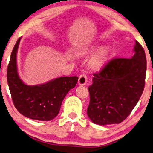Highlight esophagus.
<instances>
[{
	"label": "esophagus",
	"mask_w": 153,
	"mask_h": 153,
	"mask_svg": "<svg viewBox=\"0 0 153 153\" xmlns=\"http://www.w3.org/2000/svg\"><path fill=\"white\" fill-rule=\"evenodd\" d=\"M87 82V76L85 74H82L79 76L78 84L80 85H86Z\"/></svg>",
	"instance_id": "esophagus-1"
}]
</instances>
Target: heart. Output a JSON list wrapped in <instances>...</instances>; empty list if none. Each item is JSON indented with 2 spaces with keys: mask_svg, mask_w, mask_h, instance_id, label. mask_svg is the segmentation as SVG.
I'll list each match as a JSON object with an SVG mask.
<instances>
[{
  "mask_svg": "<svg viewBox=\"0 0 153 153\" xmlns=\"http://www.w3.org/2000/svg\"><path fill=\"white\" fill-rule=\"evenodd\" d=\"M109 55V51L107 48H103L96 53L90 61V66L94 69H99L102 67L106 62Z\"/></svg>",
  "mask_w": 153,
  "mask_h": 153,
  "instance_id": "b5f03b06",
  "label": "heart"
}]
</instances>
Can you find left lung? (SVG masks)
Returning a JSON list of instances; mask_svg holds the SVG:
<instances>
[{
    "instance_id": "8db88e82",
    "label": "left lung",
    "mask_w": 153,
    "mask_h": 153,
    "mask_svg": "<svg viewBox=\"0 0 153 153\" xmlns=\"http://www.w3.org/2000/svg\"><path fill=\"white\" fill-rule=\"evenodd\" d=\"M131 58H115L94 73L87 115L99 125L119 124L136 106L145 86L147 63L143 47L135 42Z\"/></svg>"
}]
</instances>
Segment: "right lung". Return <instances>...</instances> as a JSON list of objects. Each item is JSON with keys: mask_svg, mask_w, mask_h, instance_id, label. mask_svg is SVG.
Listing matches in <instances>:
<instances>
[{"mask_svg": "<svg viewBox=\"0 0 153 153\" xmlns=\"http://www.w3.org/2000/svg\"><path fill=\"white\" fill-rule=\"evenodd\" d=\"M19 38L12 52L7 66V79L14 105L22 115L33 120L50 121L59 112L64 97L74 88L77 76L61 77L40 85L29 86L19 78L17 67V52Z\"/></svg>", "mask_w": 153, "mask_h": 153, "instance_id": "1", "label": "right lung"}]
</instances>
